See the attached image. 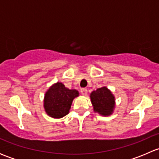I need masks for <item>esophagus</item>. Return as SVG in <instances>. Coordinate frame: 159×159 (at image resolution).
<instances>
[{
    "label": "esophagus",
    "instance_id": "esophagus-1",
    "mask_svg": "<svg viewBox=\"0 0 159 159\" xmlns=\"http://www.w3.org/2000/svg\"><path fill=\"white\" fill-rule=\"evenodd\" d=\"M81 94H83V95H86V94H87V93H88V90H87V89H81Z\"/></svg>",
    "mask_w": 159,
    "mask_h": 159
}]
</instances>
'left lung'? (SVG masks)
I'll return each instance as SVG.
<instances>
[{"instance_id":"obj_1","label":"left lung","mask_w":159,"mask_h":159,"mask_svg":"<svg viewBox=\"0 0 159 159\" xmlns=\"http://www.w3.org/2000/svg\"><path fill=\"white\" fill-rule=\"evenodd\" d=\"M91 101L94 111L104 116L111 115L115 108V97L106 87L98 89L91 92Z\"/></svg>"}]
</instances>
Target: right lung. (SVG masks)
Listing matches in <instances>:
<instances>
[{
  "mask_svg": "<svg viewBox=\"0 0 159 159\" xmlns=\"http://www.w3.org/2000/svg\"><path fill=\"white\" fill-rule=\"evenodd\" d=\"M79 95L77 90H70L62 83L53 84L45 93L44 107L46 113L54 118H60L68 115L74 98Z\"/></svg>",
  "mask_w": 159,
  "mask_h": 159,
  "instance_id": "1",
  "label": "right lung"
}]
</instances>
